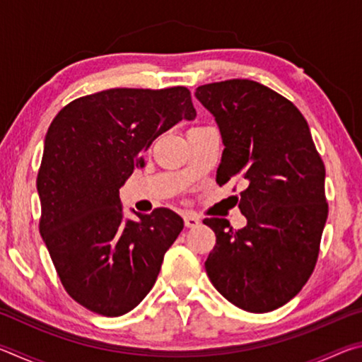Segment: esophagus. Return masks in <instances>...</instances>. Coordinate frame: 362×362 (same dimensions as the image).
Wrapping results in <instances>:
<instances>
[{"mask_svg": "<svg viewBox=\"0 0 362 362\" xmlns=\"http://www.w3.org/2000/svg\"><path fill=\"white\" fill-rule=\"evenodd\" d=\"M183 222H185L187 228H193V226H198L201 223V220L198 216H194V214L187 212L185 216H183Z\"/></svg>", "mask_w": 362, "mask_h": 362, "instance_id": "1", "label": "esophagus"}]
</instances>
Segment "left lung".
<instances>
[{
    "label": "left lung",
    "mask_w": 362,
    "mask_h": 362,
    "mask_svg": "<svg viewBox=\"0 0 362 362\" xmlns=\"http://www.w3.org/2000/svg\"><path fill=\"white\" fill-rule=\"evenodd\" d=\"M194 95L214 115L225 145L217 183L246 187L244 228L203 220L217 238L206 273L238 308L268 313L296 297L315 269L329 212L326 168L303 115L267 86L226 79L199 86Z\"/></svg>",
    "instance_id": "1"
}]
</instances>
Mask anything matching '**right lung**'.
<instances>
[{"mask_svg":"<svg viewBox=\"0 0 362 362\" xmlns=\"http://www.w3.org/2000/svg\"><path fill=\"white\" fill-rule=\"evenodd\" d=\"M196 116L189 90L116 88L79 97L57 113L38 170L40 233L65 291L84 308L121 316L142 302L183 228L159 207L124 220L119 188L144 151Z\"/></svg>","mask_w":362,"mask_h":362,"instance_id":"right-lung-1","label":"right lung"}]
</instances>
